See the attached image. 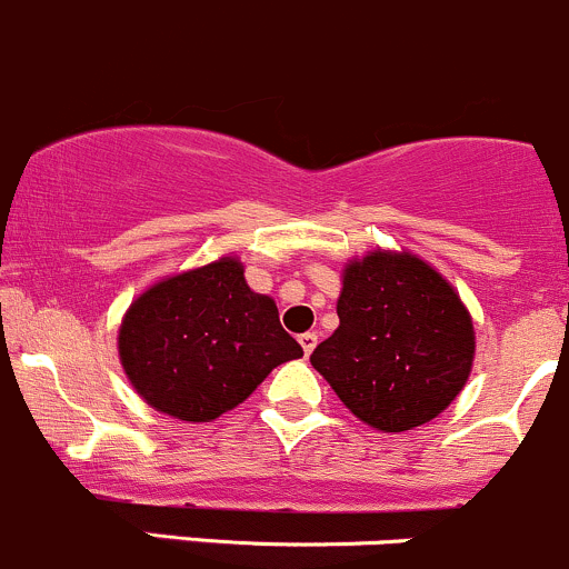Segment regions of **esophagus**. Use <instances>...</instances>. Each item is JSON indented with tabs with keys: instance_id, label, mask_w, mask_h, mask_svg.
Segmentation results:
<instances>
[{
	"instance_id": "1",
	"label": "esophagus",
	"mask_w": 569,
	"mask_h": 569,
	"mask_svg": "<svg viewBox=\"0 0 569 569\" xmlns=\"http://www.w3.org/2000/svg\"><path fill=\"white\" fill-rule=\"evenodd\" d=\"M317 341H319L317 332H302V336H300V347H302V352H306V358L313 352V349H317Z\"/></svg>"
}]
</instances>
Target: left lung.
<instances>
[{
    "label": "left lung",
    "mask_w": 569,
    "mask_h": 569,
    "mask_svg": "<svg viewBox=\"0 0 569 569\" xmlns=\"http://www.w3.org/2000/svg\"><path fill=\"white\" fill-rule=\"evenodd\" d=\"M338 330L313 369L363 423L407 432L438 418L470 377L473 321L455 286L412 252L375 250L343 267Z\"/></svg>",
    "instance_id": "left-lung-1"
}]
</instances>
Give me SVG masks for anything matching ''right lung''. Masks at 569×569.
Instances as JSON below:
<instances>
[{
  "label": "right lung",
  "instance_id": "1",
  "mask_svg": "<svg viewBox=\"0 0 569 569\" xmlns=\"http://www.w3.org/2000/svg\"><path fill=\"white\" fill-rule=\"evenodd\" d=\"M118 355L153 410L198 423L242 405L302 347L272 297L250 289L242 261L222 256L142 291L120 321Z\"/></svg>",
  "mask_w": 569,
  "mask_h": 569
}]
</instances>
